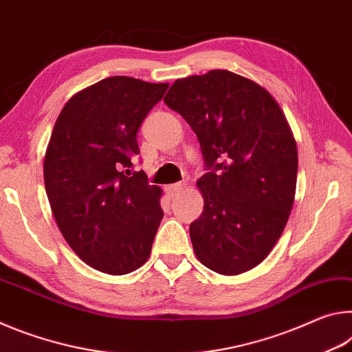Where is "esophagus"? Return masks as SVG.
I'll use <instances>...</instances> for the list:
<instances>
[{
    "mask_svg": "<svg viewBox=\"0 0 352 352\" xmlns=\"http://www.w3.org/2000/svg\"><path fill=\"white\" fill-rule=\"evenodd\" d=\"M184 189V184L183 183H175V184H169L168 188H166V190H168V194L170 195V197H174V195H177L178 192H182V190Z\"/></svg>",
    "mask_w": 352,
    "mask_h": 352,
    "instance_id": "34e87169",
    "label": "esophagus"
}]
</instances>
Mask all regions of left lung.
<instances>
[{
    "instance_id": "1",
    "label": "left lung",
    "mask_w": 352,
    "mask_h": 352,
    "mask_svg": "<svg viewBox=\"0 0 352 352\" xmlns=\"http://www.w3.org/2000/svg\"><path fill=\"white\" fill-rule=\"evenodd\" d=\"M197 135L208 169L194 253L225 276L254 269L276 245L295 201L298 151L284 111L259 83L226 69L177 79L164 96Z\"/></svg>"
}]
</instances>
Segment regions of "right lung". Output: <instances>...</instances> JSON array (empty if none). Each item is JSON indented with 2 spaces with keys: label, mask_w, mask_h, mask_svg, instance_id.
<instances>
[{
  "label": "right lung",
  "mask_w": 352,
  "mask_h": 352,
  "mask_svg": "<svg viewBox=\"0 0 352 352\" xmlns=\"http://www.w3.org/2000/svg\"><path fill=\"white\" fill-rule=\"evenodd\" d=\"M169 83L107 77L71 98L43 160L45 188L58 230L93 269L127 275L151 256L163 190L133 172L136 133Z\"/></svg>",
  "instance_id": "right-lung-1"
}]
</instances>
